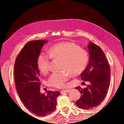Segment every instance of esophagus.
<instances>
[{"instance_id":"obj_1","label":"esophagus","mask_w":124,"mask_h":124,"mask_svg":"<svg viewBox=\"0 0 124 124\" xmlns=\"http://www.w3.org/2000/svg\"><path fill=\"white\" fill-rule=\"evenodd\" d=\"M70 91V90H62L61 91V93L62 92H65V93H68Z\"/></svg>"}]
</instances>
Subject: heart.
Returning a JSON list of instances; mask_svg holds the SVG:
<instances>
[{"label":"heart","mask_w":124,"mask_h":124,"mask_svg":"<svg viewBox=\"0 0 124 124\" xmlns=\"http://www.w3.org/2000/svg\"><path fill=\"white\" fill-rule=\"evenodd\" d=\"M51 58L62 60L61 69L63 71L52 73L48 82L51 86L61 88L65 87L71 75H79L85 69L89 63V55L87 51L73 43L56 44L49 49L48 54L41 53L38 56L37 64L42 73L46 74L50 70Z\"/></svg>","instance_id":"1"}]
</instances>
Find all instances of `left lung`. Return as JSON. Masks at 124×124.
Instances as JSON below:
<instances>
[{
  "instance_id": "obj_1",
  "label": "left lung",
  "mask_w": 124,
  "mask_h": 124,
  "mask_svg": "<svg viewBox=\"0 0 124 124\" xmlns=\"http://www.w3.org/2000/svg\"><path fill=\"white\" fill-rule=\"evenodd\" d=\"M90 61L87 67L81 74L83 81L89 82L84 89L76 87L81 98L76 102L81 109H89L102 102L107 94L111 81V69L103 50L94 43L88 45Z\"/></svg>"
}]
</instances>
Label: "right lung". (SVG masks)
Segmentation results:
<instances>
[{"label":"right lung","mask_w":124,"mask_h":124,"mask_svg":"<svg viewBox=\"0 0 124 124\" xmlns=\"http://www.w3.org/2000/svg\"><path fill=\"white\" fill-rule=\"evenodd\" d=\"M46 40H32L27 43L16 57L14 66L17 92L24 106L33 113L45 116L56 107L59 91L40 92V81L37 59Z\"/></svg>","instance_id":"1"}]
</instances>
